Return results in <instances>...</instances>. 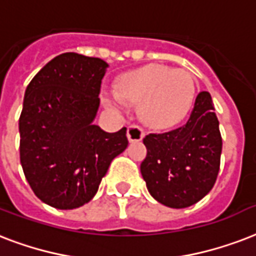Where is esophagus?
I'll return each mask as SVG.
<instances>
[{
    "mask_svg": "<svg viewBox=\"0 0 256 256\" xmlns=\"http://www.w3.org/2000/svg\"><path fill=\"white\" fill-rule=\"evenodd\" d=\"M145 136V132L142 130L140 126H136V124H132L128 126V138L130 142H138L142 141V138Z\"/></svg>",
    "mask_w": 256,
    "mask_h": 256,
    "instance_id": "34e87169",
    "label": "esophagus"
}]
</instances>
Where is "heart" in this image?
I'll list each match as a JSON object with an SVG mask.
<instances>
[{"label":"heart","instance_id":"heart-1","mask_svg":"<svg viewBox=\"0 0 256 256\" xmlns=\"http://www.w3.org/2000/svg\"><path fill=\"white\" fill-rule=\"evenodd\" d=\"M196 96V80L189 71L148 64L120 78L118 90L104 88V106L116 114L128 112V102L140 104L141 120L157 130L170 128L184 120Z\"/></svg>","mask_w":256,"mask_h":256}]
</instances>
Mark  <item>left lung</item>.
Returning <instances> with one entry per match:
<instances>
[{
    "instance_id": "obj_1",
    "label": "left lung",
    "mask_w": 256,
    "mask_h": 256,
    "mask_svg": "<svg viewBox=\"0 0 256 256\" xmlns=\"http://www.w3.org/2000/svg\"><path fill=\"white\" fill-rule=\"evenodd\" d=\"M214 110L210 94L202 91L182 128L144 138L148 154L141 174L150 194L165 206H190L214 188L223 145Z\"/></svg>"
}]
</instances>
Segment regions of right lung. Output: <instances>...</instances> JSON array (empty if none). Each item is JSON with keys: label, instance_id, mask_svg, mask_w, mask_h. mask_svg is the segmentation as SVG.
<instances>
[{"label": "right lung", "instance_id": "1", "mask_svg": "<svg viewBox=\"0 0 256 256\" xmlns=\"http://www.w3.org/2000/svg\"><path fill=\"white\" fill-rule=\"evenodd\" d=\"M107 68L102 58L67 52L46 63L25 90L20 161L34 194L58 210L88 202L128 145L126 128L107 132L94 124Z\"/></svg>", "mask_w": 256, "mask_h": 256}]
</instances>
